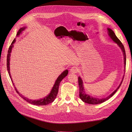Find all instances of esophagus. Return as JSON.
Returning <instances> with one entry per match:
<instances>
[{
  "label": "esophagus",
  "instance_id": "1",
  "mask_svg": "<svg viewBox=\"0 0 132 132\" xmlns=\"http://www.w3.org/2000/svg\"><path fill=\"white\" fill-rule=\"evenodd\" d=\"M79 71V69L76 66H73L70 69V73H78Z\"/></svg>",
  "mask_w": 132,
  "mask_h": 132
}]
</instances>
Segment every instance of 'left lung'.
Masks as SVG:
<instances>
[{"label":"left lung","instance_id":"8db88e82","mask_svg":"<svg viewBox=\"0 0 132 132\" xmlns=\"http://www.w3.org/2000/svg\"><path fill=\"white\" fill-rule=\"evenodd\" d=\"M108 32H109V35L110 36V37L111 38V39L114 42H116L118 45H119V46L121 48V49L122 50V51L123 52V54L124 56V65H125L124 66H125V68H126V52H125V50L124 46H123V44H122V43L121 42V41L116 36V35H115L114 32L113 31V30L111 29L110 28H108ZM123 79H122V80L121 82V84L119 86V87L117 88V89L114 92H113L111 94L109 95V96H108L106 98H103L101 99H99L97 98H94V97H90L88 95L86 94V93L85 92V90H84V86H83L82 80L81 79V78L79 77L78 78V82H79V85L80 98L81 99V100L82 101H84V102H85L86 103L90 104H100V103H103L104 102L107 101L111 97L117 92V90L119 88L120 86H121L122 82V81H123Z\"/></svg>","mask_w":132,"mask_h":132}]
</instances>
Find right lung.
I'll return each mask as SVG.
<instances>
[{
    "label": "right lung",
    "mask_w": 132,
    "mask_h": 132,
    "mask_svg": "<svg viewBox=\"0 0 132 132\" xmlns=\"http://www.w3.org/2000/svg\"><path fill=\"white\" fill-rule=\"evenodd\" d=\"M25 28H20L17 34H16V36H19L20 34H21ZM15 42V39H14L13 42H12L11 45L10 46L9 48V50H8V54H7V71L9 72V74L10 75V77L11 78V80H12V82H13V80L12 79V77L11 76V74H10V55H11V52L12 51V48L13 46V44H14ZM68 73V70H65V71H64L62 72L59 76V77L57 78V80L55 81V84L52 88V90L51 92V93L49 94V95H47L46 97H45V98H43V99H40L38 100H29L27 98L24 97H23L21 94H20L19 92H18L17 90L15 89V90L17 92V93H18V94L21 96L27 102H28V103H29L30 104H31L33 105H46L48 104H50L52 102H53L54 101V100H55V98H56V96L58 94V88H59V86L60 85V83L61 82V81L66 76H67V74ZM14 85V84H13Z\"/></svg>",
    "instance_id": "obj_1"
}]
</instances>
